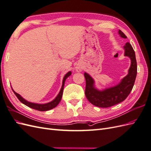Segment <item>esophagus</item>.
Instances as JSON below:
<instances>
[{"mask_svg": "<svg viewBox=\"0 0 151 151\" xmlns=\"http://www.w3.org/2000/svg\"><path fill=\"white\" fill-rule=\"evenodd\" d=\"M76 70L77 72H81V71H82V68H81V67H77L76 68Z\"/></svg>", "mask_w": 151, "mask_h": 151, "instance_id": "34e87169", "label": "esophagus"}]
</instances>
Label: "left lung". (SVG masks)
Here are the masks:
<instances>
[{
  "label": "left lung",
  "mask_w": 151,
  "mask_h": 151,
  "mask_svg": "<svg viewBox=\"0 0 151 151\" xmlns=\"http://www.w3.org/2000/svg\"><path fill=\"white\" fill-rule=\"evenodd\" d=\"M118 34L122 38H127L125 35L121 30ZM125 56L130 58L131 64L128 74L122 79L120 83L111 88L102 91L97 89L94 86V81L88 74L84 73L86 79L85 94L88 101L96 106L108 108L120 103L127 98L133 88L137 73V66L135 52L132 45L127 42L123 47Z\"/></svg>",
  "instance_id": "obj_1"
}]
</instances>
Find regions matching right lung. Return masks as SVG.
Segmentation results:
<instances>
[{"label":"right lung","instance_id":"add662e5","mask_svg":"<svg viewBox=\"0 0 151 151\" xmlns=\"http://www.w3.org/2000/svg\"><path fill=\"white\" fill-rule=\"evenodd\" d=\"M72 74V72L70 71H69L68 72H67V74L65 75V76L63 77V81H62V88L60 89V92H59L57 96V97L55 98L53 101H52L51 102H49L48 103H45V104H38V103H31L29 102L28 101H26V99H24L23 98L21 97V96L19 95V94H17V93H16L12 89L14 93L15 94V95L17 96V98H18V99L19 101L23 103L24 104L26 105L27 106H28L29 108H31L33 109H36V110L38 111H48L50 110V109H52L53 108H54L55 107H56L57 105L58 104V103H60V101H61V99L62 97V94H63V88H64V84H65V81L66 80V79L68 77H69Z\"/></svg>","mask_w":151,"mask_h":151}]
</instances>
